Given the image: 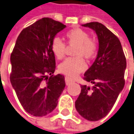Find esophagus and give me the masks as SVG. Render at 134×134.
<instances>
[{
	"label": "esophagus",
	"instance_id": "esophagus-1",
	"mask_svg": "<svg viewBox=\"0 0 134 134\" xmlns=\"http://www.w3.org/2000/svg\"><path fill=\"white\" fill-rule=\"evenodd\" d=\"M74 82V80H72L71 78H70V77H68V76H66V77H65V83H66V85H67V86L71 84V83H73Z\"/></svg>",
	"mask_w": 134,
	"mask_h": 134
}]
</instances>
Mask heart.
Masks as SVG:
<instances>
[{"label": "heart", "instance_id": "heart-1", "mask_svg": "<svg viewBox=\"0 0 134 134\" xmlns=\"http://www.w3.org/2000/svg\"><path fill=\"white\" fill-rule=\"evenodd\" d=\"M67 42L70 44H76L74 54L76 58H69L59 65V70L70 77H74L86 69V64L82 57L87 59L91 58L96 52V43L90 38V35L83 29H74L66 34ZM51 51L54 55L61 59L65 55L66 45L58 37H55L51 42Z\"/></svg>", "mask_w": 134, "mask_h": 134}]
</instances>
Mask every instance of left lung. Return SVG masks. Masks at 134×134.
<instances>
[{"label": "left lung", "mask_w": 134, "mask_h": 134, "mask_svg": "<svg viewBox=\"0 0 134 134\" xmlns=\"http://www.w3.org/2000/svg\"><path fill=\"white\" fill-rule=\"evenodd\" d=\"M82 26L96 33L98 50L94 63L84 74L85 80L93 86L81 85L75 107L83 118L96 121L109 113L123 90L127 62L120 40L104 25L92 22Z\"/></svg>", "instance_id": "obj_1"}]
</instances>
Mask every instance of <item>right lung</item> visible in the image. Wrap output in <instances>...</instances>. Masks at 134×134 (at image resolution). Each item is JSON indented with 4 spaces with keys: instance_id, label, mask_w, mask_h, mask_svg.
<instances>
[{
    "instance_id": "add662e5",
    "label": "right lung",
    "mask_w": 134,
    "mask_h": 134,
    "mask_svg": "<svg viewBox=\"0 0 134 134\" xmlns=\"http://www.w3.org/2000/svg\"><path fill=\"white\" fill-rule=\"evenodd\" d=\"M64 28L51 18L38 20L23 29L11 54L10 83L22 106L33 116L51 113L64 90V76L52 75L56 66L51 48L54 37Z\"/></svg>"
}]
</instances>
